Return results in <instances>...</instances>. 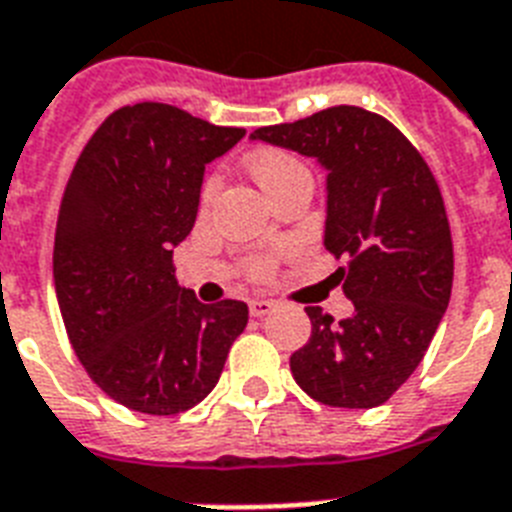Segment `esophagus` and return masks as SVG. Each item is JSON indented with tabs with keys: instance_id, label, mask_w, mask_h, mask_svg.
Returning a JSON list of instances; mask_svg holds the SVG:
<instances>
[{
	"instance_id": "34e87169",
	"label": "esophagus",
	"mask_w": 512,
	"mask_h": 512,
	"mask_svg": "<svg viewBox=\"0 0 512 512\" xmlns=\"http://www.w3.org/2000/svg\"><path fill=\"white\" fill-rule=\"evenodd\" d=\"M274 303L272 301H251L248 303V311H251V316H256V319H261V316L272 314L274 311Z\"/></svg>"
}]
</instances>
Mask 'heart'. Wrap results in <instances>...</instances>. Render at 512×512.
<instances>
[{
  "mask_svg": "<svg viewBox=\"0 0 512 512\" xmlns=\"http://www.w3.org/2000/svg\"><path fill=\"white\" fill-rule=\"evenodd\" d=\"M248 170H251V175L256 177V183H259L269 196H272L274 190H280L287 180H293L295 175L308 172L293 154H287V151L282 149H259L256 154H251V159H248ZM217 188V177H209L204 183V190H201V201L209 204L211 198L217 196ZM266 269H269L266 261H259V264H256V272L259 274H264Z\"/></svg>",
  "mask_w": 512,
  "mask_h": 512,
  "instance_id": "heart-1",
  "label": "heart"
}]
</instances>
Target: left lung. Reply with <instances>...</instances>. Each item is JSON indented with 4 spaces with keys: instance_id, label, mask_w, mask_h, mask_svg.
Listing matches in <instances>:
<instances>
[{
    "instance_id": "8db88e82",
    "label": "left lung",
    "mask_w": 512,
    "mask_h": 512,
    "mask_svg": "<svg viewBox=\"0 0 512 512\" xmlns=\"http://www.w3.org/2000/svg\"><path fill=\"white\" fill-rule=\"evenodd\" d=\"M251 138L327 170L324 246L345 259L332 277L353 301L340 324L306 308L311 337L290 356L293 379L332 408L382 405L416 371L450 303L453 238L437 180L392 122L361 107H329Z\"/></svg>"
}]
</instances>
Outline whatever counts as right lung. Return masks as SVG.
<instances>
[{
    "mask_svg": "<svg viewBox=\"0 0 512 512\" xmlns=\"http://www.w3.org/2000/svg\"><path fill=\"white\" fill-rule=\"evenodd\" d=\"M243 135L143 101L101 122L67 180L54 235L59 311L88 377L130 411L175 416L201 403L246 329V303H201L172 266L206 164Z\"/></svg>",
    "mask_w": 512,
    "mask_h": 512,
    "instance_id": "1",
    "label": "right lung"
}]
</instances>
